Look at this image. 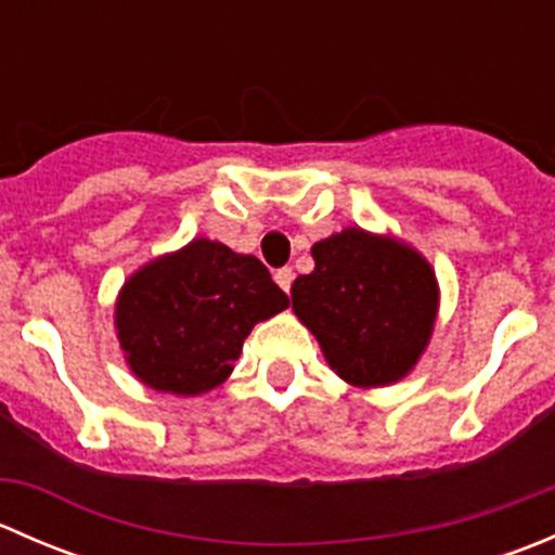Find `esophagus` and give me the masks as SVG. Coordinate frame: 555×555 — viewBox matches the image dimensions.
Segmentation results:
<instances>
[{
  "instance_id": "obj_1",
  "label": "esophagus",
  "mask_w": 555,
  "mask_h": 555,
  "mask_svg": "<svg viewBox=\"0 0 555 555\" xmlns=\"http://www.w3.org/2000/svg\"><path fill=\"white\" fill-rule=\"evenodd\" d=\"M273 279H276V284H279V287H282L284 293L289 295V287H293V279H295L293 268H279V271L273 273Z\"/></svg>"
}]
</instances>
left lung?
<instances>
[{"label":"left lung","instance_id":"1","mask_svg":"<svg viewBox=\"0 0 555 555\" xmlns=\"http://www.w3.org/2000/svg\"><path fill=\"white\" fill-rule=\"evenodd\" d=\"M313 271L293 284V311L351 386L405 378L438 317V279L413 246L346 228L311 246Z\"/></svg>","mask_w":555,"mask_h":555}]
</instances>
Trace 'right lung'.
<instances>
[{
  "label": "right lung",
  "mask_w": 555,
  "mask_h": 555,
  "mask_svg": "<svg viewBox=\"0 0 555 555\" xmlns=\"http://www.w3.org/2000/svg\"><path fill=\"white\" fill-rule=\"evenodd\" d=\"M287 306L257 257L193 238L122 284L115 327L139 382L193 397L225 382L251 327Z\"/></svg>",
  "instance_id": "1"
}]
</instances>
